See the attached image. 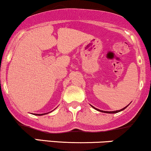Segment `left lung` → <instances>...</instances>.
<instances>
[{"label":"left lung","instance_id":"obj_1","mask_svg":"<svg viewBox=\"0 0 151 151\" xmlns=\"http://www.w3.org/2000/svg\"><path fill=\"white\" fill-rule=\"evenodd\" d=\"M128 105V106H129ZM128 106H126V107H124V108H123L122 109H120V110H118V111H101V110H99V109H96L95 108V107H93V106H91L93 107V109H96V110H97V111H101V112H104V113H107V114H116V113H118V112H120V111H123V110H124V109H125L126 107Z\"/></svg>","mask_w":151,"mask_h":151}]
</instances>
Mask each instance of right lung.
Segmentation results:
<instances>
[{
    "label": "right lung",
    "mask_w": 151,
    "mask_h": 151,
    "mask_svg": "<svg viewBox=\"0 0 151 151\" xmlns=\"http://www.w3.org/2000/svg\"><path fill=\"white\" fill-rule=\"evenodd\" d=\"M44 114H35V115H37V116H42V115H44Z\"/></svg>",
    "instance_id": "obj_1"
}]
</instances>
